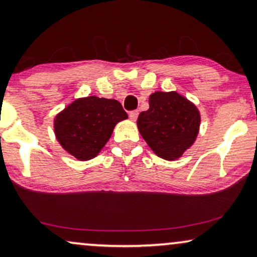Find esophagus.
Returning <instances> with one entry per match:
<instances>
[{
	"label": "esophagus",
	"mask_w": 257,
	"mask_h": 257,
	"mask_svg": "<svg viewBox=\"0 0 257 257\" xmlns=\"http://www.w3.org/2000/svg\"><path fill=\"white\" fill-rule=\"evenodd\" d=\"M138 114H139V111L138 110H135V111H131L130 112V119H131V120H137V118H138Z\"/></svg>",
	"instance_id": "esophagus-1"
}]
</instances>
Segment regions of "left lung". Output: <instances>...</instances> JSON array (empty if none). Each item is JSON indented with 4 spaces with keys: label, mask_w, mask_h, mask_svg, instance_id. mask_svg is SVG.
I'll use <instances>...</instances> for the list:
<instances>
[{
    "label": "left lung",
    "mask_w": 257,
    "mask_h": 257,
    "mask_svg": "<svg viewBox=\"0 0 257 257\" xmlns=\"http://www.w3.org/2000/svg\"><path fill=\"white\" fill-rule=\"evenodd\" d=\"M149 103V110L143 111L137 120L140 135L158 157L178 159L194 144L199 133L198 108L174 91H157Z\"/></svg>",
    "instance_id": "8db88e82"
}]
</instances>
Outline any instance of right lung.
Instances as JSON below:
<instances>
[{
	"instance_id": "right-lung-1",
	"label": "right lung",
	"mask_w": 257,
	"mask_h": 257,
	"mask_svg": "<svg viewBox=\"0 0 257 257\" xmlns=\"http://www.w3.org/2000/svg\"><path fill=\"white\" fill-rule=\"evenodd\" d=\"M127 118L115 99L79 98L55 119V135L66 152L78 160H90L103 149L117 122Z\"/></svg>"
}]
</instances>
